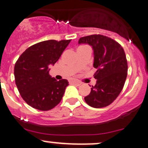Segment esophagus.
<instances>
[{"mask_svg":"<svg viewBox=\"0 0 148 148\" xmlns=\"http://www.w3.org/2000/svg\"><path fill=\"white\" fill-rule=\"evenodd\" d=\"M70 84L72 85H76V86H79L81 85V82H79V80H76V79H71L69 82Z\"/></svg>","mask_w":148,"mask_h":148,"instance_id":"esophagus-1","label":"esophagus"}]
</instances>
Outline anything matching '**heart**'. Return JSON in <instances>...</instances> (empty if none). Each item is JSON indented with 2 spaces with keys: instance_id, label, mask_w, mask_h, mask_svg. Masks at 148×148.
Returning a JSON list of instances; mask_svg holds the SVG:
<instances>
[{
  "instance_id": "b5f03b06",
  "label": "heart",
  "mask_w": 148,
  "mask_h": 148,
  "mask_svg": "<svg viewBox=\"0 0 148 148\" xmlns=\"http://www.w3.org/2000/svg\"><path fill=\"white\" fill-rule=\"evenodd\" d=\"M86 46H80V47H78V49H79V48H82V47H85Z\"/></svg>"
}]
</instances>
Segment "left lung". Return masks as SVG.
Segmentation results:
<instances>
[{
	"label": "left lung",
	"mask_w": 148,
	"mask_h": 148,
	"mask_svg": "<svg viewBox=\"0 0 148 148\" xmlns=\"http://www.w3.org/2000/svg\"><path fill=\"white\" fill-rule=\"evenodd\" d=\"M79 44H88L94 51V77L96 84L91 88L85 101L99 108L112 103L120 94L127 74V62L123 47L107 36L94 34L80 38Z\"/></svg>",
	"instance_id": "obj_1"
}]
</instances>
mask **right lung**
<instances>
[{"instance_id":"right-lung-1","label":"right lung","mask_w":148,"mask_h":148,"mask_svg":"<svg viewBox=\"0 0 148 148\" xmlns=\"http://www.w3.org/2000/svg\"><path fill=\"white\" fill-rule=\"evenodd\" d=\"M71 40L42 41L29 47L14 66L18 90L28 105L47 111L61 101L68 80L59 81L49 75V66L54 65Z\"/></svg>"}]
</instances>
